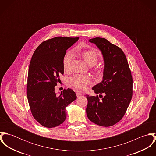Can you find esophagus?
I'll use <instances>...</instances> for the list:
<instances>
[{
  "label": "esophagus",
  "mask_w": 156,
  "mask_h": 156,
  "mask_svg": "<svg viewBox=\"0 0 156 156\" xmlns=\"http://www.w3.org/2000/svg\"><path fill=\"white\" fill-rule=\"evenodd\" d=\"M76 95H77V97H80L81 95H82V94L80 92H79V91L76 92Z\"/></svg>",
  "instance_id": "1"
}]
</instances>
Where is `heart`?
Listing matches in <instances>:
<instances>
[{"instance_id": "1", "label": "heart", "mask_w": 156, "mask_h": 156, "mask_svg": "<svg viewBox=\"0 0 156 156\" xmlns=\"http://www.w3.org/2000/svg\"><path fill=\"white\" fill-rule=\"evenodd\" d=\"M77 55L82 58L89 66H95L98 61V55L94 50H78ZM73 60L72 53L67 51L64 54L62 58V66L66 71H69L71 69V62ZM95 69H98V67H95ZM91 79L88 76L85 75H74L69 79V83L73 87L80 90H85L88 85L90 83Z\"/></svg>"}]
</instances>
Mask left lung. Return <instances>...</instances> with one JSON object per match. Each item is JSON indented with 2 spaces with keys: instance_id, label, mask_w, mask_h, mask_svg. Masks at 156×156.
<instances>
[{
  "instance_id": "left-lung-1",
  "label": "left lung",
  "mask_w": 156,
  "mask_h": 156,
  "mask_svg": "<svg viewBox=\"0 0 156 156\" xmlns=\"http://www.w3.org/2000/svg\"><path fill=\"white\" fill-rule=\"evenodd\" d=\"M89 41L101 51L105 67L103 81L92 88L99 96L87 95V114L95 124L110 127L118 122L127 111L133 95V77L121 48L103 38Z\"/></svg>"
}]
</instances>
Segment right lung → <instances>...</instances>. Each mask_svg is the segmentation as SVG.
I'll return each mask as SVG.
<instances>
[{"instance_id":"obj_1","label":"right lung","mask_w":156,"mask_h":156,"mask_svg":"<svg viewBox=\"0 0 156 156\" xmlns=\"http://www.w3.org/2000/svg\"><path fill=\"white\" fill-rule=\"evenodd\" d=\"M79 37H57L47 40L36 48L27 76V97L34 119L47 128L59 126L66 120V108L77 97L72 89H64L59 95L55 87L64 74L62 58L67 49Z\"/></svg>"}]
</instances>
